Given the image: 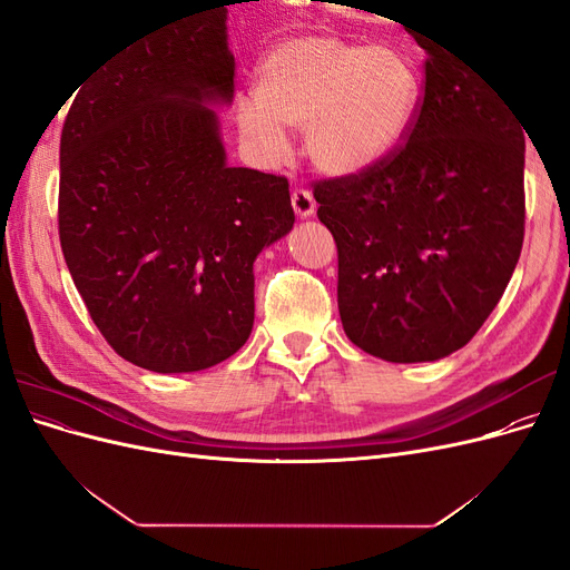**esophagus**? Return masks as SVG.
Returning <instances> with one entry per match:
<instances>
[{"mask_svg":"<svg viewBox=\"0 0 570 570\" xmlns=\"http://www.w3.org/2000/svg\"><path fill=\"white\" fill-rule=\"evenodd\" d=\"M292 209H295V214L299 218L314 216V212H316L314 195L308 193V189H304V187H295V189H292Z\"/></svg>","mask_w":570,"mask_h":570,"instance_id":"34e87169","label":"esophagus"}]
</instances>
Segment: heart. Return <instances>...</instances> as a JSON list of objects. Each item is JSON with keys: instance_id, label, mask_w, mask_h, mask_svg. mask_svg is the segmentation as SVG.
<instances>
[{"instance_id": "heart-1", "label": "heart", "mask_w": 570, "mask_h": 570, "mask_svg": "<svg viewBox=\"0 0 570 570\" xmlns=\"http://www.w3.org/2000/svg\"><path fill=\"white\" fill-rule=\"evenodd\" d=\"M421 88L419 66L402 47L297 38L258 63L254 105L237 107V128L268 164L285 159V130H304L308 161L325 176L352 178L402 145Z\"/></svg>"}]
</instances>
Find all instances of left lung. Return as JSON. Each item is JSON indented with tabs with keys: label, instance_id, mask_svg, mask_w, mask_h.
Returning a JSON list of instances; mask_svg holds the SVG:
<instances>
[{
	"label": "left lung",
	"instance_id": "left-lung-1",
	"mask_svg": "<svg viewBox=\"0 0 570 570\" xmlns=\"http://www.w3.org/2000/svg\"><path fill=\"white\" fill-rule=\"evenodd\" d=\"M428 51L406 142L314 185L337 245V306L358 350L392 364L461 350L502 299L525 230L519 114L450 47Z\"/></svg>",
	"mask_w": 570,
	"mask_h": 570
}]
</instances>
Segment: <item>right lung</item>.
<instances>
[{
    "mask_svg": "<svg viewBox=\"0 0 570 570\" xmlns=\"http://www.w3.org/2000/svg\"><path fill=\"white\" fill-rule=\"evenodd\" d=\"M228 7L120 47L78 82L61 130L66 266L114 352L154 373L243 347L256 256L295 226L287 178L226 161Z\"/></svg>",
    "mask_w": 570,
    "mask_h": 570,
    "instance_id": "right-lung-1",
    "label": "right lung"
}]
</instances>
